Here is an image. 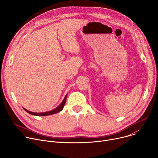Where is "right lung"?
I'll use <instances>...</instances> for the list:
<instances>
[{"mask_svg":"<svg viewBox=\"0 0 158 158\" xmlns=\"http://www.w3.org/2000/svg\"><path fill=\"white\" fill-rule=\"evenodd\" d=\"M67 96V94H66V96H65L64 99H63V101L62 102V103L58 106H57L56 108H55V109L51 110V111H46V112H44V113H35V112L30 111L27 110H26V109H25L24 108H23V109L26 112H27L28 113L32 114V115H36V116H47V115H50V114H55V113H59V111H60L63 109V108H64V105L65 104V102H66Z\"/></svg>","mask_w":158,"mask_h":158,"instance_id":"right-lung-1","label":"right lung"}]
</instances>
